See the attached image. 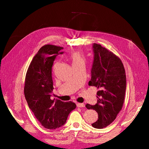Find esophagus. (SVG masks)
<instances>
[{
	"instance_id": "esophagus-1",
	"label": "esophagus",
	"mask_w": 149,
	"mask_h": 149,
	"mask_svg": "<svg viewBox=\"0 0 149 149\" xmlns=\"http://www.w3.org/2000/svg\"><path fill=\"white\" fill-rule=\"evenodd\" d=\"M77 106L78 107H85V105L84 104H83V103H77Z\"/></svg>"
}]
</instances>
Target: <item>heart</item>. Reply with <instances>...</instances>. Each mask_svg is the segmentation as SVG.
<instances>
[{
  "label": "heart",
  "mask_w": 149,
  "mask_h": 149,
  "mask_svg": "<svg viewBox=\"0 0 149 149\" xmlns=\"http://www.w3.org/2000/svg\"><path fill=\"white\" fill-rule=\"evenodd\" d=\"M70 58L72 61V66L80 64V63H83L84 64V61H85V58H84V54L81 52H79V51H76L72 53ZM55 67H56V65L54 66V68Z\"/></svg>",
  "instance_id": "b5f03b06"
}]
</instances>
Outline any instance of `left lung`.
<instances>
[{
    "mask_svg": "<svg viewBox=\"0 0 149 149\" xmlns=\"http://www.w3.org/2000/svg\"><path fill=\"white\" fill-rule=\"evenodd\" d=\"M93 61L91 80L88 85L99 88L97 103L87 104L88 109L98 113V120L91 125L102 129L111 124L122 109L126 89V76L123 65L118 57L99 44L93 43Z\"/></svg>",
    "mask_w": 149,
    "mask_h": 149,
    "instance_id": "1",
    "label": "left lung"
}]
</instances>
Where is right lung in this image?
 Instances as JSON below:
<instances>
[{
	"mask_svg": "<svg viewBox=\"0 0 149 149\" xmlns=\"http://www.w3.org/2000/svg\"><path fill=\"white\" fill-rule=\"evenodd\" d=\"M63 47L45 45L41 48L28 68L24 95L29 108L44 127L56 129L65 124L68 116L76 107L71 101L52 100V67L56 56L62 54Z\"/></svg>",
	"mask_w": 149,
	"mask_h": 149,
	"instance_id": "1",
	"label": "right lung"
}]
</instances>
